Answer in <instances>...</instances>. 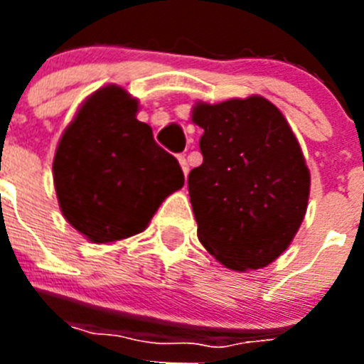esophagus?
I'll list each match as a JSON object with an SVG mask.
<instances>
[{"instance_id":"esophagus-1","label":"esophagus","mask_w":364,"mask_h":364,"mask_svg":"<svg viewBox=\"0 0 364 364\" xmlns=\"http://www.w3.org/2000/svg\"><path fill=\"white\" fill-rule=\"evenodd\" d=\"M178 162H180V166H182V171H184V175H188V173H189V164H188V159H186V154H180Z\"/></svg>"}]
</instances>
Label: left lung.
<instances>
[{
    "mask_svg": "<svg viewBox=\"0 0 364 364\" xmlns=\"http://www.w3.org/2000/svg\"><path fill=\"white\" fill-rule=\"evenodd\" d=\"M191 118L204 129V162L188 176L198 240L226 268H264L306 213L310 171L297 138L262 96L198 102Z\"/></svg>",
    "mask_w": 364,
    "mask_h": 364,
    "instance_id": "8db88e82",
    "label": "left lung"
}]
</instances>
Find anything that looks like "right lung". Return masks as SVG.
I'll use <instances>...</instances> for the list:
<instances>
[{
    "label": "right lung",
    "mask_w": 364,
    "mask_h": 364,
    "mask_svg": "<svg viewBox=\"0 0 364 364\" xmlns=\"http://www.w3.org/2000/svg\"><path fill=\"white\" fill-rule=\"evenodd\" d=\"M138 102L118 85L83 102L54 154V188L63 217L96 244L147 228L164 198L184 186L173 154L136 120Z\"/></svg>",
    "instance_id": "1"
}]
</instances>
